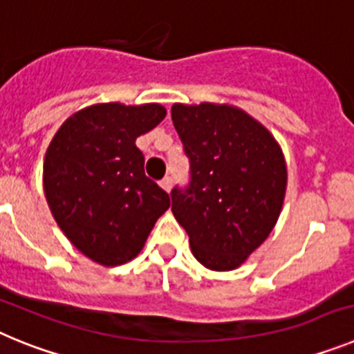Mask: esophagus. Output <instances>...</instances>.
Returning a JSON list of instances; mask_svg holds the SVG:
<instances>
[{"label":"esophagus","instance_id":"esophagus-1","mask_svg":"<svg viewBox=\"0 0 354 354\" xmlns=\"http://www.w3.org/2000/svg\"><path fill=\"white\" fill-rule=\"evenodd\" d=\"M171 184H174V179H171V177H165V179H162L161 183H159V186H161L162 189H165V192H167V193H170Z\"/></svg>","mask_w":354,"mask_h":354}]
</instances>
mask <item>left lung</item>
<instances>
[{"instance_id": "1", "label": "left lung", "mask_w": 354, "mask_h": 354, "mask_svg": "<svg viewBox=\"0 0 354 354\" xmlns=\"http://www.w3.org/2000/svg\"><path fill=\"white\" fill-rule=\"evenodd\" d=\"M171 120L192 177L187 187L171 189V212L200 264L236 270L270 236L282 211V149L261 122L236 106L174 104Z\"/></svg>"}]
</instances>
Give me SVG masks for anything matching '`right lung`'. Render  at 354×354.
<instances>
[{
  "label": "right lung",
  "mask_w": 354,
  "mask_h": 354,
  "mask_svg": "<svg viewBox=\"0 0 354 354\" xmlns=\"http://www.w3.org/2000/svg\"><path fill=\"white\" fill-rule=\"evenodd\" d=\"M161 104L104 102L62 124L44 159V193L62 232L83 255L120 266L142 252L167 192L145 175L136 138L165 118Z\"/></svg>",
  "instance_id": "right-lung-1"
}]
</instances>
